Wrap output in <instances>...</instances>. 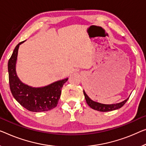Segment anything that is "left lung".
<instances>
[{"label":"left lung","mask_w":146,"mask_h":146,"mask_svg":"<svg viewBox=\"0 0 146 146\" xmlns=\"http://www.w3.org/2000/svg\"><path fill=\"white\" fill-rule=\"evenodd\" d=\"M83 93L84 95V98H85L86 102L88 105L90 106L91 108H92L93 110L99 111H102V112H106V111H113L115 110H117V109L121 108V107L125 105L126 102H127L129 98H127L123 102H121V103L119 104H110V105H108V104H102L98 103V102H96L92 101V100L89 98V97L86 95L85 92L83 90Z\"/></svg>","instance_id":"1"}]
</instances>
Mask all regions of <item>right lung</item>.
Here are the masks:
<instances>
[{
    "label": "right lung",
    "instance_id": "right-lung-1",
    "mask_svg": "<svg viewBox=\"0 0 146 146\" xmlns=\"http://www.w3.org/2000/svg\"><path fill=\"white\" fill-rule=\"evenodd\" d=\"M19 42L15 48L8 61V69L11 92L16 101L27 110L33 112H42L56 108L59 101L62 88L67 79L55 82L42 88H32L23 84L16 72V62Z\"/></svg>",
    "mask_w": 146,
    "mask_h": 146
}]
</instances>
